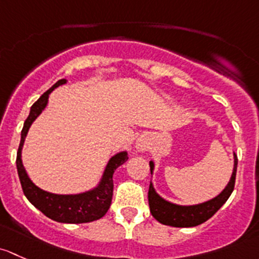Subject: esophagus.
<instances>
[{"label":"esophagus","mask_w":259,"mask_h":259,"mask_svg":"<svg viewBox=\"0 0 259 259\" xmlns=\"http://www.w3.org/2000/svg\"><path fill=\"white\" fill-rule=\"evenodd\" d=\"M148 145H149V137L147 135H141L140 137H138L137 142H136V149H137L138 152H145L146 149L148 148Z\"/></svg>","instance_id":"esophagus-1"}]
</instances>
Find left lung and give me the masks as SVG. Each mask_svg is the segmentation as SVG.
Masks as SVG:
<instances>
[{
	"instance_id": "1",
	"label": "left lung",
	"mask_w": 259,
	"mask_h": 259,
	"mask_svg": "<svg viewBox=\"0 0 259 259\" xmlns=\"http://www.w3.org/2000/svg\"><path fill=\"white\" fill-rule=\"evenodd\" d=\"M233 170H232L229 182L225 189L220 194H217L214 198L198 204L183 206V204L172 203V202L167 201L163 197L159 196L154 189L153 183L151 182L148 191V203L152 215L162 225L172 226V227H196V226L206 222L227 202L229 196L233 192L234 182H236L237 163H238L236 153H233ZM149 167H151V175H153V161L149 162Z\"/></svg>"
}]
</instances>
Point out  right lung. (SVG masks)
I'll list each match as a JSON object with an SVG mask.
<instances>
[{
	"label": "right lung",
	"mask_w": 259,
	"mask_h": 259,
	"mask_svg": "<svg viewBox=\"0 0 259 259\" xmlns=\"http://www.w3.org/2000/svg\"><path fill=\"white\" fill-rule=\"evenodd\" d=\"M67 83V79H60L49 91L44 93L32 105L30 114L23 123L21 131V142L18 147L16 166L23 193L28 201L41 210L46 217L61 223H87L102 218L110 209L113 194V173L121 164L128 159L126 151H121L112 156L102 173L100 182L96 187L86 192L76 194L51 193L34 185L28 177L25 166L22 163V147L25 145L26 136L37 117L47 107L50 93L58 86Z\"/></svg>",
	"instance_id": "1"
}]
</instances>
